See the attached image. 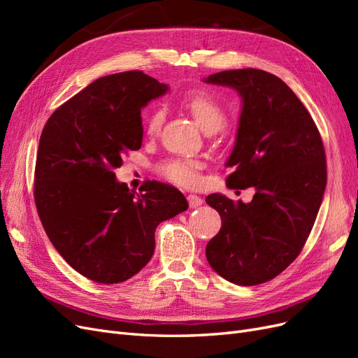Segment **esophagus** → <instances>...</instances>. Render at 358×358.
Wrapping results in <instances>:
<instances>
[{"label": "esophagus", "mask_w": 358, "mask_h": 358, "mask_svg": "<svg viewBox=\"0 0 358 358\" xmlns=\"http://www.w3.org/2000/svg\"><path fill=\"white\" fill-rule=\"evenodd\" d=\"M188 199V203H189V208H199V206H201L203 204V200H201V197H199V196H196V194H189V196L187 197Z\"/></svg>", "instance_id": "obj_1"}]
</instances>
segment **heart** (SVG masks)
<instances>
[{
  "mask_svg": "<svg viewBox=\"0 0 358 358\" xmlns=\"http://www.w3.org/2000/svg\"><path fill=\"white\" fill-rule=\"evenodd\" d=\"M180 104L187 109L194 121L204 133L212 134L221 129L227 121V112L222 103L208 91H196L182 96ZM162 121H164V110L159 106H152L148 110L143 128L149 137H154L159 133ZM201 161L194 158H169L161 161L157 166L159 175L182 187H196L200 182Z\"/></svg>",
  "mask_w": 358,
  "mask_h": 358,
  "instance_id": "b5f03b06",
  "label": "heart"
}]
</instances>
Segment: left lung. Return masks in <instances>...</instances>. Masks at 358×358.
I'll return each mask as SVG.
<instances>
[{
	"instance_id": "left-lung-1",
	"label": "left lung",
	"mask_w": 358,
	"mask_h": 358,
	"mask_svg": "<svg viewBox=\"0 0 358 358\" xmlns=\"http://www.w3.org/2000/svg\"><path fill=\"white\" fill-rule=\"evenodd\" d=\"M204 82L241 95L236 145L227 161L234 171L227 185L255 188L251 203L206 197L222 221L206 258L230 282L258 285L284 272L305 246L326 189V152L306 107L278 76L227 70Z\"/></svg>"
}]
</instances>
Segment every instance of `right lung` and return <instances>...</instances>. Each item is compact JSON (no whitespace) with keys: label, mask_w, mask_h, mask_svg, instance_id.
I'll return each mask as SVG.
<instances>
[{"label":"right lung","mask_w":358,"mask_h":358,"mask_svg":"<svg viewBox=\"0 0 358 358\" xmlns=\"http://www.w3.org/2000/svg\"><path fill=\"white\" fill-rule=\"evenodd\" d=\"M169 91L143 71L104 76L59 106L43 128L34 200L48 237L80 275L119 284L154 254L159 222L188 209L175 187L140 192L116 180L128 150L142 148L143 107Z\"/></svg>","instance_id":"obj_1"}]
</instances>
